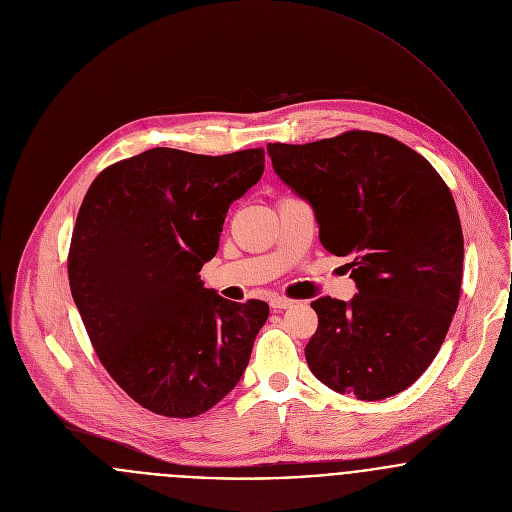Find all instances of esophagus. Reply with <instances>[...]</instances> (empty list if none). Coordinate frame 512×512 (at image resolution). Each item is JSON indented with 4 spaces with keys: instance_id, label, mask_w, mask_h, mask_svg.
I'll list each match as a JSON object with an SVG mask.
<instances>
[{
    "instance_id": "obj_1",
    "label": "esophagus",
    "mask_w": 512,
    "mask_h": 512,
    "mask_svg": "<svg viewBox=\"0 0 512 512\" xmlns=\"http://www.w3.org/2000/svg\"><path fill=\"white\" fill-rule=\"evenodd\" d=\"M270 306H272L274 310H288V308L294 306V300H288V298H282V296H274V298L270 300Z\"/></svg>"
}]
</instances>
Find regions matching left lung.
<instances>
[{"mask_svg":"<svg viewBox=\"0 0 512 512\" xmlns=\"http://www.w3.org/2000/svg\"><path fill=\"white\" fill-rule=\"evenodd\" d=\"M266 149L280 180L312 206L322 246L351 260L357 288L349 302H312V373L363 401L407 389L459 304L465 250L451 190L429 161L379 133Z\"/></svg>","mask_w":512,"mask_h":512,"instance_id":"8db88e82","label":"left lung"}]
</instances>
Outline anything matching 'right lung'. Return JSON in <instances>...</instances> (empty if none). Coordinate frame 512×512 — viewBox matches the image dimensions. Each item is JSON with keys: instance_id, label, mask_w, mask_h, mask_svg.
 Returning a JSON list of instances; mask_svg holds the SVG:
<instances>
[{"instance_id": "1", "label": "right lung", "mask_w": 512, "mask_h": 512, "mask_svg": "<svg viewBox=\"0 0 512 512\" xmlns=\"http://www.w3.org/2000/svg\"><path fill=\"white\" fill-rule=\"evenodd\" d=\"M264 172V151L151 149L101 172L77 214L69 284L109 375L145 409L196 417L240 381L266 302L204 288L226 212Z\"/></svg>"}]
</instances>
